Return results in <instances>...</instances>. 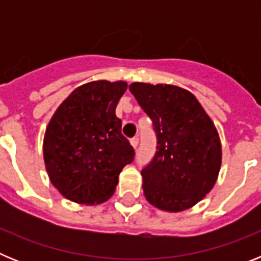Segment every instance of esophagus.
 <instances>
[{"instance_id": "obj_1", "label": "esophagus", "mask_w": 261, "mask_h": 261, "mask_svg": "<svg viewBox=\"0 0 261 261\" xmlns=\"http://www.w3.org/2000/svg\"><path fill=\"white\" fill-rule=\"evenodd\" d=\"M130 145H132L133 149H136V147L138 146V138L137 137L132 138V140H130Z\"/></svg>"}]
</instances>
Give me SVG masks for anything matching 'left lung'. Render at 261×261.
I'll return each mask as SVG.
<instances>
[{
  "label": "left lung",
  "instance_id": "obj_1",
  "mask_svg": "<svg viewBox=\"0 0 261 261\" xmlns=\"http://www.w3.org/2000/svg\"><path fill=\"white\" fill-rule=\"evenodd\" d=\"M129 90L158 137L155 155L141 171L145 199L170 213L192 208L213 190L220 174L222 146L216 125L183 87L133 82Z\"/></svg>",
  "mask_w": 261,
  "mask_h": 261
}]
</instances>
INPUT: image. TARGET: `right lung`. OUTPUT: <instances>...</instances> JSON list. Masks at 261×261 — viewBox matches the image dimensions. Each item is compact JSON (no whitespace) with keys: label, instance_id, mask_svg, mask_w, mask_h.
<instances>
[{"label":"right lung","instance_id":"1","mask_svg":"<svg viewBox=\"0 0 261 261\" xmlns=\"http://www.w3.org/2000/svg\"><path fill=\"white\" fill-rule=\"evenodd\" d=\"M125 81H91L57 107L45 128L43 156L48 177L65 199L98 205L114 195L135 150L121 135L115 110Z\"/></svg>","mask_w":261,"mask_h":261}]
</instances>
